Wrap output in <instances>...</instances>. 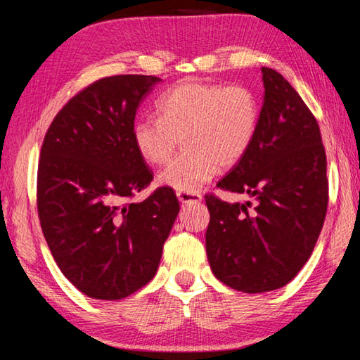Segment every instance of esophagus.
Instances as JSON below:
<instances>
[{
  "instance_id": "34e87169",
  "label": "esophagus",
  "mask_w": 360,
  "mask_h": 360,
  "mask_svg": "<svg viewBox=\"0 0 360 360\" xmlns=\"http://www.w3.org/2000/svg\"><path fill=\"white\" fill-rule=\"evenodd\" d=\"M178 195V200L181 203H184V205H188V203H200L202 202V195L200 193H188V192H178L176 193Z\"/></svg>"
}]
</instances>
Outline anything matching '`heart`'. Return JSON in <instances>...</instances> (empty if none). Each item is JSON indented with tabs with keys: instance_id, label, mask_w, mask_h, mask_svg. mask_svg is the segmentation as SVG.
<instances>
[{
	"instance_id": "b5f03b06",
	"label": "heart",
	"mask_w": 360,
	"mask_h": 360,
	"mask_svg": "<svg viewBox=\"0 0 360 360\" xmlns=\"http://www.w3.org/2000/svg\"><path fill=\"white\" fill-rule=\"evenodd\" d=\"M158 115L133 122V146L148 165L168 162L182 139L184 152L158 174V184L195 193L217 173L230 168L251 149L257 136L260 105L245 85L186 81L157 101Z\"/></svg>"
}]
</instances>
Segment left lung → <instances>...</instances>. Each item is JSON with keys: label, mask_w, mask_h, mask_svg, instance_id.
<instances>
[{"label": "left lung", "mask_w": 360, "mask_h": 360, "mask_svg": "<svg viewBox=\"0 0 360 360\" xmlns=\"http://www.w3.org/2000/svg\"><path fill=\"white\" fill-rule=\"evenodd\" d=\"M264 103L248 154L217 182L252 203L206 195V254L229 288L260 294L283 288L311 255L327 212V162L319 125L295 89L262 68Z\"/></svg>", "instance_id": "1"}]
</instances>
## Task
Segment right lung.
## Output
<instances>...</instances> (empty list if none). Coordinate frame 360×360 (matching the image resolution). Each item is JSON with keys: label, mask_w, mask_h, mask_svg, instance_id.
Wrapping results in <instances>:
<instances>
[{"label": "right lung", "mask_w": 360, "mask_h": 360, "mask_svg": "<svg viewBox=\"0 0 360 360\" xmlns=\"http://www.w3.org/2000/svg\"><path fill=\"white\" fill-rule=\"evenodd\" d=\"M160 81L141 75L100 79L66 103L42 143V233L66 279L96 300H122L154 278L179 212L169 187L125 203L152 181L131 127L139 103Z\"/></svg>", "instance_id": "1"}]
</instances>
